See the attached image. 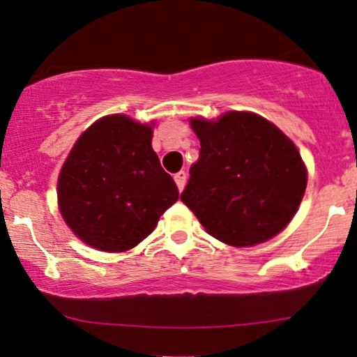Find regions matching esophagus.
I'll use <instances>...</instances> for the list:
<instances>
[{
	"instance_id": "obj_1",
	"label": "esophagus",
	"mask_w": 357,
	"mask_h": 357,
	"mask_svg": "<svg viewBox=\"0 0 357 357\" xmlns=\"http://www.w3.org/2000/svg\"><path fill=\"white\" fill-rule=\"evenodd\" d=\"M174 181H176V186H178L179 191L184 188V184H186V173L184 171H179V173L174 174Z\"/></svg>"
}]
</instances>
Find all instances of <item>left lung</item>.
<instances>
[{
    "label": "left lung",
    "mask_w": 357,
    "mask_h": 357,
    "mask_svg": "<svg viewBox=\"0 0 357 357\" xmlns=\"http://www.w3.org/2000/svg\"><path fill=\"white\" fill-rule=\"evenodd\" d=\"M191 125L201 150L181 201L212 237L229 245L249 247L277 236L306 188L296 146L268 120L247 112Z\"/></svg>",
    "instance_id": "1"
}]
</instances>
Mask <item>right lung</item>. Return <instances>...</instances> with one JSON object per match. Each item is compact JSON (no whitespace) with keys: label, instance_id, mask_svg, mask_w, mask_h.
I'll return each mask as SVG.
<instances>
[{"label":"right lung","instance_id":"1","mask_svg":"<svg viewBox=\"0 0 357 357\" xmlns=\"http://www.w3.org/2000/svg\"><path fill=\"white\" fill-rule=\"evenodd\" d=\"M151 137L150 126L128 116H103L85 130L62 166L61 214L93 249H133L178 201V186L161 168Z\"/></svg>","mask_w":357,"mask_h":357}]
</instances>
